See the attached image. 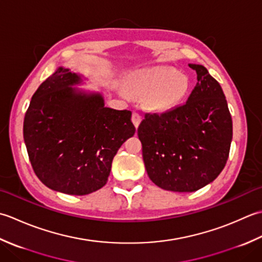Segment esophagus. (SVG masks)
I'll use <instances>...</instances> for the list:
<instances>
[{"label": "esophagus", "mask_w": 262, "mask_h": 262, "mask_svg": "<svg viewBox=\"0 0 262 262\" xmlns=\"http://www.w3.org/2000/svg\"><path fill=\"white\" fill-rule=\"evenodd\" d=\"M131 121H132V123L135 124V126H136V129L137 127L139 126V124H140V122H141V116L139 115L138 113H132V117H131Z\"/></svg>", "instance_id": "1"}]
</instances>
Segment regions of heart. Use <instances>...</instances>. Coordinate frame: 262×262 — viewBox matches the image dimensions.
I'll return each mask as SVG.
<instances>
[{
    "label": "heart",
    "instance_id": "obj_1",
    "mask_svg": "<svg viewBox=\"0 0 262 262\" xmlns=\"http://www.w3.org/2000/svg\"><path fill=\"white\" fill-rule=\"evenodd\" d=\"M127 88L139 97L147 96L148 110L166 113L183 103L190 83L188 78L172 68L154 67L132 73L127 79Z\"/></svg>",
    "mask_w": 262,
    "mask_h": 262
}]
</instances>
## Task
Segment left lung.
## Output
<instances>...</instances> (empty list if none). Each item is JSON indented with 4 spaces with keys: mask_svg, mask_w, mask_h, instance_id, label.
<instances>
[{
    "mask_svg": "<svg viewBox=\"0 0 262 262\" xmlns=\"http://www.w3.org/2000/svg\"><path fill=\"white\" fill-rule=\"evenodd\" d=\"M194 89L184 105L145 115L138 127L149 179L159 188L194 192L211 183L227 162L232 116L221 84L200 64Z\"/></svg>",
    "mask_w": 262,
    "mask_h": 262,
    "instance_id": "obj_1",
    "label": "left lung"
}]
</instances>
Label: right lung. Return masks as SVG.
<instances>
[{
    "label": "right lung",
    "instance_id": "obj_1",
    "mask_svg": "<svg viewBox=\"0 0 262 262\" xmlns=\"http://www.w3.org/2000/svg\"><path fill=\"white\" fill-rule=\"evenodd\" d=\"M82 82V76L58 67L33 95L24 121L37 178L72 195L103 188L117 150L136 132L130 111L105 107L99 93L74 87Z\"/></svg>",
    "mask_w": 262,
    "mask_h": 262
}]
</instances>
